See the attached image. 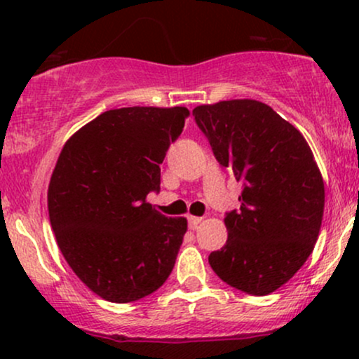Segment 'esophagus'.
Wrapping results in <instances>:
<instances>
[{
	"mask_svg": "<svg viewBox=\"0 0 359 359\" xmlns=\"http://www.w3.org/2000/svg\"><path fill=\"white\" fill-rule=\"evenodd\" d=\"M201 222H203V217H199V216H189V228H191V229H196L197 226L201 224Z\"/></svg>",
	"mask_w": 359,
	"mask_h": 359,
	"instance_id": "34e87169",
	"label": "esophagus"
}]
</instances>
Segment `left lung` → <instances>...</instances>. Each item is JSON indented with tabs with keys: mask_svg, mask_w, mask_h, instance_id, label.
<instances>
[{
	"mask_svg": "<svg viewBox=\"0 0 359 359\" xmlns=\"http://www.w3.org/2000/svg\"><path fill=\"white\" fill-rule=\"evenodd\" d=\"M192 114L217 162L243 184L240 209L224 217L228 241L209 265L228 285L269 295L297 273L319 236L325 196L311 147L265 102L219 101Z\"/></svg>",
	"mask_w": 359,
	"mask_h": 359,
	"instance_id": "obj_1",
	"label": "left lung"
}]
</instances>
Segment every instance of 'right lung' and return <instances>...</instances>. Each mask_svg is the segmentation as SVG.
Masks as SVG:
<instances>
[{"instance_id": "add662e5", "label": "right lung", "mask_w": 359, "mask_h": 359, "mask_svg": "<svg viewBox=\"0 0 359 359\" xmlns=\"http://www.w3.org/2000/svg\"><path fill=\"white\" fill-rule=\"evenodd\" d=\"M189 109H109L72 135L48 184V217L74 273L108 302L154 294L175 265L185 217L160 214V163Z\"/></svg>"}]
</instances>
